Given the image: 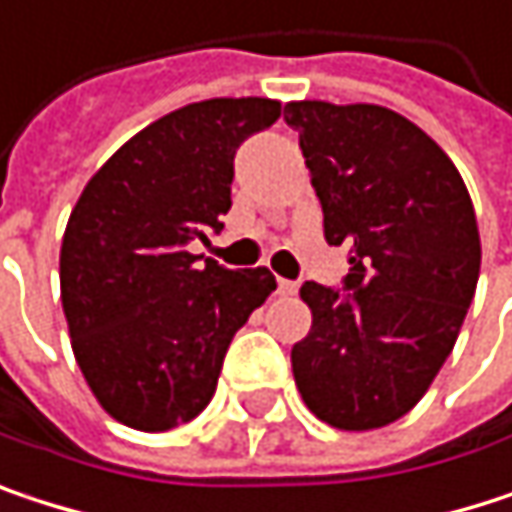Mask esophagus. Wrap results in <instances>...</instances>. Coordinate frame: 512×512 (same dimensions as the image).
<instances>
[{"label": "esophagus", "instance_id": "1", "mask_svg": "<svg viewBox=\"0 0 512 512\" xmlns=\"http://www.w3.org/2000/svg\"><path fill=\"white\" fill-rule=\"evenodd\" d=\"M277 291L283 297H291V294H297V283L294 280H277Z\"/></svg>", "mask_w": 512, "mask_h": 512}]
</instances>
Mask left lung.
Returning a JSON list of instances; mask_svg holds the SVG:
<instances>
[{
	"instance_id": "8db88e82",
	"label": "left lung",
	"mask_w": 512,
	"mask_h": 512,
	"mask_svg": "<svg viewBox=\"0 0 512 512\" xmlns=\"http://www.w3.org/2000/svg\"><path fill=\"white\" fill-rule=\"evenodd\" d=\"M286 123L324 209L351 247L342 288L303 283L312 330L291 348L303 404L339 430L407 416L460 336L480 274L466 182L442 147L383 105L288 102Z\"/></svg>"
}]
</instances>
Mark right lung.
Wrapping results in <instances>:
<instances>
[{"label": "right lung", "instance_id": "right-lung-1", "mask_svg": "<svg viewBox=\"0 0 512 512\" xmlns=\"http://www.w3.org/2000/svg\"><path fill=\"white\" fill-rule=\"evenodd\" d=\"M283 114L277 99H203L129 138L85 185L61 241L76 362L111 418L161 433L215 395L232 336L277 288L268 268L197 265L221 232L232 159Z\"/></svg>", "mask_w": 512, "mask_h": 512}]
</instances>
